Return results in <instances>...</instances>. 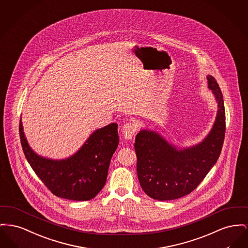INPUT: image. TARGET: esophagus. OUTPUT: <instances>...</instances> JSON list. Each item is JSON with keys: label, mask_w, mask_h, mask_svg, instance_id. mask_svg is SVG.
Returning a JSON list of instances; mask_svg holds the SVG:
<instances>
[{"label": "esophagus", "mask_w": 248, "mask_h": 248, "mask_svg": "<svg viewBox=\"0 0 248 248\" xmlns=\"http://www.w3.org/2000/svg\"><path fill=\"white\" fill-rule=\"evenodd\" d=\"M136 130H137V128H136V126L134 124H132V123H126L123 126V128H122V133H123L124 138L127 139V140H130V139L133 137V135L135 134Z\"/></svg>", "instance_id": "34e87169"}]
</instances>
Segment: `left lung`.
<instances>
[{
	"label": "left lung",
	"instance_id": "left-lung-1",
	"mask_svg": "<svg viewBox=\"0 0 248 248\" xmlns=\"http://www.w3.org/2000/svg\"><path fill=\"white\" fill-rule=\"evenodd\" d=\"M207 81L217 103V112L202 142L179 148L155 130L143 129L136 135L138 179L145 194L154 200L170 201L189 194L219 157L226 130L224 101L215 78L207 76Z\"/></svg>",
	"mask_w": 248,
	"mask_h": 248
}]
</instances>
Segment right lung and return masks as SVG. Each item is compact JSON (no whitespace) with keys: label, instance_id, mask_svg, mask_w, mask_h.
<instances>
[{"label":"right lung","instance_id":"add662e5","mask_svg":"<svg viewBox=\"0 0 248 248\" xmlns=\"http://www.w3.org/2000/svg\"><path fill=\"white\" fill-rule=\"evenodd\" d=\"M19 136L31 167L54 195L72 201H89L105 186L108 168L118 148V124L94 130L71 156L52 159L35 153L27 141L22 121Z\"/></svg>","mask_w":248,"mask_h":248}]
</instances>
